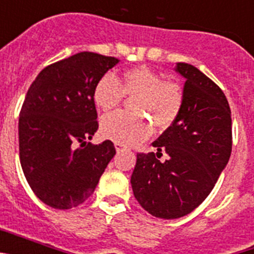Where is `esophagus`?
Masks as SVG:
<instances>
[{"label":"esophagus","instance_id":"obj_1","mask_svg":"<svg viewBox=\"0 0 254 254\" xmlns=\"http://www.w3.org/2000/svg\"><path fill=\"white\" fill-rule=\"evenodd\" d=\"M114 146H116L117 152H120V151H122V150L126 149L125 145H122V143H118V142H116V145H114Z\"/></svg>","mask_w":254,"mask_h":254}]
</instances>
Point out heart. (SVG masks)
Instances as JSON below:
<instances>
[{
  "label": "heart",
  "instance_id": "b5f03b06",
  "mask_svg": "<svg viewBox=\"0 0 254 254\" xmlns=\"http://www.w3.org/2000/svg\"><path fill=\"white\" fill-rule=\"evenodd\" d=\"M125 95L133 96L131 109L136 113L108 114L100 126L104 137L122 145H134L151 134V125L143 114L156 128L165 129L174 123L183 107L181 85L164 81L147 66L127 69L120 78L104 75L94 87V102L103 112L116 109Z\"/></svg>",
  "mask_w": 254,
  "mask_h": 254
}]
</instances>
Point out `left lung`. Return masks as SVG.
Here are the masks:
<instances>
[{"mask_svg":"<svg viewBox=\"0 0 254 254\" xmlns=\"http://www.w3.org/2000/svg\"><path fill=\"white\" fill-rule=\"evenodd\" d=\"M186 78L183 107L152 146L156 155L137 154L131 177L133 194L155 217L178 219L210 194L232 154V112L225 94L192 64L179 62ZM163 149L168 161L161 163Z\"/></svg>","mask_w":254,"mask_h":254,"instance_id":"left-lung-1","label":"left lung"}]
</instances>
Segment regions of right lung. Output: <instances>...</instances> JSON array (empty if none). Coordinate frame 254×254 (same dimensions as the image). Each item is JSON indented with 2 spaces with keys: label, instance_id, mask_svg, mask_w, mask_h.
I'll use <instances>...</instances> for the list:
<instances>
[{
  "label": "right lung",
  "instance_id": "obj_1",
  "mask_svg": "<svg viewBox=\"0 0 254 254\" xmlns=\"http://www.w3.org/2000/svg\"><path fill=\"white\" fill-rule=\"evenodd\" d=\"M118 62L80 52L47 66L29 87L19 118L20 163L35 196L51 207L81 205L116 155L112 141L85 140L99 127L94 87Z\"/></svg>",
  "mask_w": 254,
  "mask_h": 254
}]
</instances>
